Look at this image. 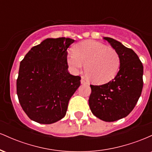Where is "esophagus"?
<instances>
[{
  "label": "esophagus",
  "instance_id": "34e87169",
  "mask_svg": "<svg viewBox=\"0 0 152 152\" xmlns=\"http://www.w3.org/2000/svg\"><path fill=\"white\" fill-rule=\"evenodd\" d=\"M81 83H82V84H85V83H86V81H85V80L83 79V78H81Z\"/></svg>",
  "mask_w": 152,
  "mask_h": 152
}]
</instances>
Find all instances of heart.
<instances>
[{
    "instance_id": "b5f03b06",
    "label": "heart",
    "mask_w": 152,
    "mask_h": 152,
    "mask_svg": "<svg viewBox=\"0 0 152 152\" xmlns=\"http://www.w3.org/2000/svg\"><path fill=\"white\" fill-rule=\"evenodd\" d=\"M68 65L73 73H78L85 64L86 77L96 84L112 80L120 67V56L112 47L91 40L78 43L74 52L69 53Z\"/></svg>"
}]
</instances>
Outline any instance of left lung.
Wrapping results in <instances>:
<instances>
[{
	"mask_svg": "<svg viewBox=\"0 0 152 152\" xmlns=\"http://www.w3.org/2000/svg\"><path fill=\"white\" fill-rule=\"evenodd\" d=\"M104 38L119 55V71L107 83L90 85L88 104L94 116L111 122L126 117L135 107L142 91L144 68L133 50L111 38Z\"/></svg>",
	"mask_w": 152,
	"mask_h": 152,
	"instance_id": "1",
	"label": "left lung"
}]
</instances>
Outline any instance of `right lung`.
I'll return each instance as SVG.
<instances>
[{
    "label": "right lung",
    "mask_w": 152,
    "mask_h": 152,
    "mask_svg": "<svg viewBox=\"0 0 152 152\" xmlns=\"http://www.w3.org/2000/svg\"><path fill=\"white\" fill-rule=\"evenodd\" d=\"M69 38H47L31 48L20 61L16 91L19 103L33 121L50 124L65 116L81 77L68 71Z\"/></svg>",
    "instance_id": "add662e5"
}]
</instances>
